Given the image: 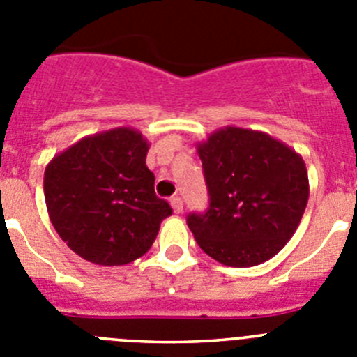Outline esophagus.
Segmentation results:
<instances>
[{"mask_svg": "<svg viewBox=\"0 0 357 357\" xmlns=\"http://www.w3.org/2000/svg\"><path fill=\"white\" fill-rule=\"evenodd\" d=\"M169 204H172V209L175 214H181L184 211V202H182L181 197H173Z\"/></svg>", "mask_w": 357, "mask_h": 357, "instance_id": "1", "label": "esophagus"}]
</instances>
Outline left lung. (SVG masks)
<instances>
[{
	"mask_svg": "<svg viewBox=\"0 0 357 357\" xmlns=\"http://www.w3.org/2000/svg\"><path fill=\"white\" fill-rule=\"evenodd\" d=\"M209 209L189 214L198 247L225 266L272 259L295 234L309 198L305 162L264 132L225 127L198 143Z\"/></svg>",
	"mask_w": 357,
	"mask_h": 357,
	"instance_id": "left-lung-1",
	"label": "left lung"
}]
</instances>
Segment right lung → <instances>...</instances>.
I'll use <instances>...</instances> for the list:
<instances>
[{
	"label": "right lung",
	"mask_w": 357,
	"mask_h": 357,
	"mask_svg": "<svg viewBox=\"0 0 357 357\" xmlns=\"http://www.w3.org/2000/svg\"><path fill=\"white\" fill-rule=\"evenodd\" d=\"M148 141L118 127L87 135L56 153L44 169L53 227L75 254L121 266L146 254L172 207L155 195L146 166Z\"/></svg>",
	"instance_id": "add662e5"
}]
</instances>
